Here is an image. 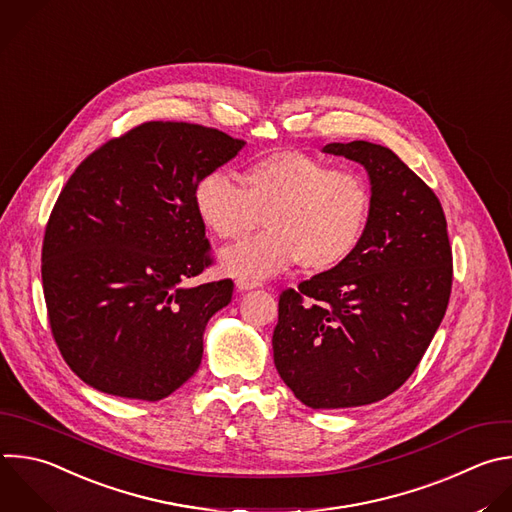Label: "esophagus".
<instances>
[{"label": "esophagus", "mask_w": 512, "mask_h": 512, "mask_svg": "<svg viewBox=\"0 0 512 512\" xmlns=\"http://www.w3.org/2000/svg\"><path fill=\"white\" fill-rule=\"evenodd\" d=\"M255 287H259V281H255V279H245V277L237 279V289L239 291H249V289H255Z\"/></svg>", "instance_id": "1"}]
</instances>
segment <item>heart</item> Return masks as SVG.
I'll list each match as a JSON object with an SVG mask.
<instances>
[{
  "mask_svg": "<svg viewBox=\"0 0 512 512\" xmlns=\"http://www.w3.org/2000/svg\"><path fill=\"white\" fill-rule=\"evenodd\" d=\"M193 205L223 241H241L265 221L269 231L221 255L227 273L263 279L297 261L307 271L348 261L366 237L374 197L358 170L285 150L251 162L243 189L223 170H211L197 181Z\"/></svg>",
  "mask_w": 512,
  "mask_h": 512,
  "instance_id": "heart-1",
  "label": "heart"
}]
</instances>
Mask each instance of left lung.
Returning a JSON list of instances; mask_svg holds the SVG:
<instances>
[{
	"label": "left lung",
	"mask_w": 512,
	"mask_h": 512,
	"mask_svg": "<svg viewBox=\"0 0 512 512\" xmlns=\"http://www.w3.org/2000/svg\"><path fill=\"white\" fill-rule=\"evenodd\" d=\"M366 166L372 219L356 253L279 295L273 360L315 410L374 404L416 370L446 313L452 247L434 191L388 146L331 142Z\"/></svg>",
	"instance_id": "obj_1"
}]
</instances>
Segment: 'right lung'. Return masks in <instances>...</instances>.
I'll list each match as a JSON object with an SVG mask.
<instances>
[{"label": "right lung", "instance_id": "right-lung-1", "mask_svg": "<svg viewBox=\"0 0 512 512\" xmlns=\"http://www.w3.org/2000/svg\"><path fill=\"white\" fill-rule=\"evenodd\" d=\"M245 140L191 122H142L88 154L46 225L42 283L54 342L88 386L156 402L201 366L207 321L233 281L181 287L213 265L197 181Z\"/></svg>", "mask_w": 512, "mask_h": 512}]
</instances>
